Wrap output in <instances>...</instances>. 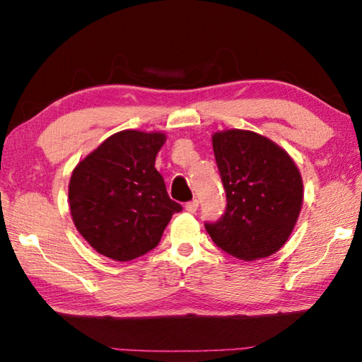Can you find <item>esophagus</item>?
Here are the masks:
<instances>
[{
    "label": "esophagus",
    "instance_id": "obj_1",
    "mask_svg": "<svg viewBox=\"0 0 362 362\" xmlns=\"http://www.w3.org/2000/svg\"><path fill=\"white\" fill-rule=\"evenodd\" d=\"M198 206H199V201L198 199H192V201H188V203L185 204V211L187 212H196V209H198Z\"/></svg>",
    "mask_w": 362,
    "mask_h": 362
}]
</instances>
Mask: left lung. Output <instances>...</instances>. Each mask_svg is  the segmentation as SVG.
Segmentation results:
<instances>
[{"label":"left lung","instance_id":"8db88e82","mask_svg":"<svg viewBox=\"0 0 362 362\" xmlns=\"http://www.w3.org/2000/svg\"><path fill=\"white\" fill-rule=\"evenodd\" d=\"M226 193L220 220L206 223L212 241L236 259H265L284 246L303 203L300 170L287 151L252 131L212 136Z\"/></svg>","mask_w":362,"mask_h":362}]
</instances>
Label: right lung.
I'll list each match as a JSON object with an SVG mask.
<instances>
[{
	"mask_svg": "<svg viewBox=\"0 0 362 362\" xmlns=\"http://www.w3.org/2000/svg\"><path fill=\"white\" fill-rule=\"evenodd\" d=\"M164 142L163 132H116L73 169V223L108 259L129 262L155 249L170 217L182 211L155 168Z\"/></svg>",
	"mask_w": 362,
	"mask_h": 362,
	"instance_id": "add662e5",
	"label": "right lung"
}]
</instances>
